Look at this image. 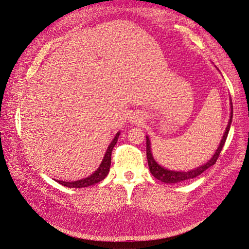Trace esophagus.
Wrapping results in <instances>:
<instances>
[{"label":"esophagus","instance_id":"34e87169","mask_svg":"<svg viewBox=\"0 0 249 249\" xmlns=\"http://www.w3.org/2000/svg\"><path fill=\"white\" fill-rule=\"evenodd\" d=\"M137 121H138V118H131V120H130V122H133V123H136Z\"/></svg>","mask_w":249,"mask_h":249}]
</instances>
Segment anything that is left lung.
<instances>
[{
	"label": "left lung",
	"mask_w": 249,
	"mask_h": 249,
	"mask_svg": "<svg viewBox=\"0 0 249 249\" xmlns=\"http://www.w3.org/2000/svg\"><path fill=\"white\" fill-rule=\"evenodd\" d=\"M230 108H231V112H230V119L228 122V125H227L225 134L223 136V139L220 140V143L217 147V150L214 153V155L209 161H206L204 165L200 166L198 168L192 169L189 171H176V170H169V169H166L165 167L160 166L154 157H153L152 154V150H151V142L149 136H146V157H147V163H149V168L150 171L152 173L153 177H155L157 179H160V182L167 183V184H174V183H178V182H183V181H187V179L194 178L196 177L200 176L201 173L205 171L206 169H209L211 166H213L214 163L217 160V158L220 154L221 150H223V146L226 142L227 137H228L229 130H230V125L232 122V115H233V107H232V102L230 98Z\"/></svg>",
	"instance_id": "left-lung-1"
}]
</instances>
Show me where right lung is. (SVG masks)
Returning a JSON list of instances; mask_svg holds the SVG:
<instances>
[{
  "instance_id": "add662e5",
  "label": "right lung",
  "mask_w": 249,
  "mask_h": 249,
  "mask_svg": "<svg viewBox=\"0 0 249 249\" xmlns=\"http://www.w3.org/2000/svg\"><path fill=\"white\" fill-rule=\"evenodd\" d=\"M120 131L116 133L115 137L113 138V140L111 141V143L109 144L107 151L105 153L104 160L100 162L99 167L97 168L96 171H94L91 176L82 178V179H78V181H73V182H65V181H56L59 182L60 184L64 185L66 187H71V188H83V187H89L91 185H95L96 183H99L100 181L108 176L109 170H110V166H111V153H112V150L114 145L118 142L119 136H120Z\"/></svg>"
}]
</instances>
